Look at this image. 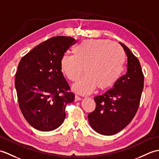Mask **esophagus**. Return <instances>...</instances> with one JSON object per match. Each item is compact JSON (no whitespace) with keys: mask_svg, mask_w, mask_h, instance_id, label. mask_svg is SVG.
I'll list each match as a JSON object with an SVG mask.
<instances>
[{"mask_svg":"<svg viewBox=\"0 0 159 159\" xmlns=\"http://www.w3.org/2000/svg\"><path fill=\"white\" fill-rule=\"evenodd\" d=\"M80 99H81V98H80L79 96H78V95H75V102L79 101V100H80Z\"/></svg>","mask_w":159,"mask_h":159,"instance_id":"obj_1","label":"esophagus"}]
</instances>
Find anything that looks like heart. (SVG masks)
I'll return each instance as SVG.
<instances>
[{"label":"heart","mask_w":159,"mask_h":159,"mask_svg":"<svg viewBox=\"0 0 159 159\" xmlns=\"http://www.w3.org/2000/svg\"><path fill=\"white\" fill-rule=\"evenodd\" d=\"M72 53L61 58L60 68L72 82L80 79L84 68L86 75L73 86L76 93L89 94L97 87L106 89L120 78L125 53L117 44L104 39H87L74 48Z\"/></svg>","instance_id":"b5f03b06"}]
</instances>
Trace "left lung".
Segmentation results:
<instances>
[{
    "label": "left lung",
    "mask_w": 159,
    "mask_h": 159,
    "mask_svg": "<svg viewBox=\"0 0 159 159\" xmlns=\"http://www.w3.org/2000/svg\"><path fill=\"white\" fill-rule=\"evenodd\" d=\"M127 56V73L112 89L94 98L96 107L88 114L91 127L104 135L116 134L129 124L137 112L143 88V74L138 59L120 43Z\"/></svg>",
    "instance_id": "1"
}]
</instances>
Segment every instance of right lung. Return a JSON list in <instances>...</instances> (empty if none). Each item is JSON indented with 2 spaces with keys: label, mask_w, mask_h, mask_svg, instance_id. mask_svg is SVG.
I'll list each match as a JSON object with an SVG mask.
<instances>
[{
  "label": "right lung",
  "mask_w": 159,
  "mask_h": 159,
  "mask_svg": "<svg viewBox=\"0 0 159 159\" xmlns=\"http://www.w3.org/2000/svg\"><path fill=\"white\" fill-rule=\"evenodd\" d=\"M76 42L70 36H54L29 51L19 63L15 80L18 104L36 129L50 131L60 127L66 118V105L75 100L60 60Z\"/></svg>",
  "instance_id": "obj_1"
}]
</instances>
